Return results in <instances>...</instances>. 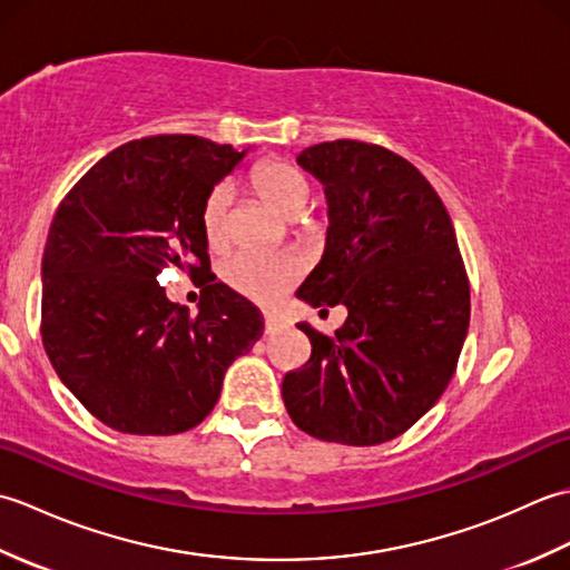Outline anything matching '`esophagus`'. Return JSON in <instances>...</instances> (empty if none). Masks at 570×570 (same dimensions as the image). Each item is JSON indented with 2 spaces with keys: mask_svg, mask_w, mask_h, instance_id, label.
<instances>
[{
  "mask_svg": "<svg viewBox=\"0 0 570 570\" xmlns=\"http://www.w3.org/2000/svg\"><path fill=\"white\" fill-rule=\"evenodd\" d=\"M284 328H286V323L282 318L272 316V313H264V331H266V335H274V333L284 331Z\"/></svg>",
  "mask_w": 570,
  "mask_h": 570,
  "instance_id": "1",
  "label": "esophagus"
}]
</instances>
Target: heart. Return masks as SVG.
I'll list each match as a JSON object with an SVG mask.
<instances>
[{"label":"heart","instance_id":"heart-1","mask_svg":"<svg viewBox=\"0 0 570 570\" xmlns=\"http://www.w3.org/2000/svg\"><path fill=\"white\" fill-rule=\"evenodd\" d=\"M252 188L272 205L276 213L304 223L298 217L311 203L308 178L284 159H264L252 168ZM229 217V188L225 184L215 186L200 205V229L210 247H220L227 239ZM227 284L237 294L269 306L282 298L298 278V264L292 257H266V254L239 252L225 264Z\"/></svg>","mask_w":570,"mask_h":570}]
</instances>
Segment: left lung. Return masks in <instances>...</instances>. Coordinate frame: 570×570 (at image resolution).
Wrapping results in <instances>:
<instances>
[{
	"label": "left lung",
	"mask_w": 570,
	"mask_h": 570,
	"mask_svg": "<svg viewBox=\"0 0 570 570\" xmlns=\"http://www.w3.org/2000/svg\"><path fill=\"white\" fill-rule=\"evenodd\" d=\"M325 186L328 237L296 292L347 308L328 337L298 323L311 360L288 372V416L313 439L377 445L402 435L451 382L470 323V286L439 193L402 156L355 139L296 159Z\"/></svg>",
	"instance_id": "left-lung-1"
}]
</instances>
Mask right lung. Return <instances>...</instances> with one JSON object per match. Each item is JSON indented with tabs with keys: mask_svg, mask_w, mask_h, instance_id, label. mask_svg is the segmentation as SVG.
Returning a JSON list of instances; mask_svg holds the SVG:
<instances>
[{
	"mask_svg": "<svg viewBox=\"0 0 570 570\" xmlns=\"http://www.w3.org/2000/svg\"><path fill=\"white\" fill-rule=\"evenodd\" d=\"M193 135L127 141L60 200L41 262V337L60 382L105 426L184 433L210 414L264 318L208 278L198 316L166 298V266L210 272L200 205L245 159Z\"/></svg>",
	"mask_w": 570,
	"mask_h": 570,
	"instance_id": "obj_1",
	"label": "right lung"
}]
</instances>
